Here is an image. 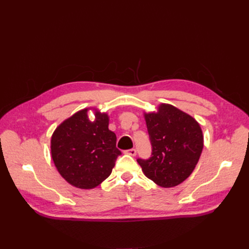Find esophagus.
Instances as JSON below:
<instances>
[{
    "label": "esophagus",
    "mask_w": 249,
    "mask_h": 249,
    "mask_svg": "<svg viewBox=\"0 0 249 249\" xmlns=\"http://www.w3.org/2000/svg\"><path fill=\"white\" fill-rule=\"evenodd\" d=\"M125 153H126L127 155H130V156L135 157V156H136V154H137V150L135 149V148H131V149H127Z\"/></svg>",
    "instance_id": "esophagus-1"
}]
</instances>
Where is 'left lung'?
I'll return each mask as SVG.
<instances>
[{"label": "left lung", "instance_id": "left-lung-1", "mask_svg": "<svg viewBox=\"0 0 249 249\" xmlns=\"http://www.w3.org/2000/svg\"><path fill=\"white\" fill-rule=\"evenodd\" d=\"M144 118L152 155L147 160L137 159L143 173L163 188L179 185L190 177L202 152L199 124L169 104H161Z\"/></svg>", "mask_w": 249, "mask_h": 249}]
</instances>
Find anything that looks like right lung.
I'll return each mask as SVG.
<instances>
[{
	"label": "right lung",
	"instance_id": "right-lung-1",
	"mask_svg": "<svg viewBox=\"0 0 249 249\" xmlns=\"http://www.w3.org/2000/svg\"><path fill=\"white\" fill-rule=\"evenodd\" d=\"M94 111L90 120L83 109L67 118L53 133L51 153L62 178L81 189H92L112 172L122 152L116 135L109 130L107 113Z\"/></svg>",
	"mask_w": 249,
	"mask_h": 249
}]
</instances>
